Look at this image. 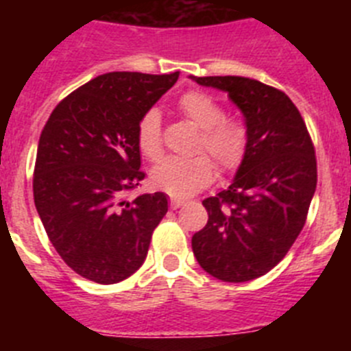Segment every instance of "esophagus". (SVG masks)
Wrapping results in <instances>:
<instances>
[{"label": "esophagus", "instance_id": "1", "mask_svg": "<svg viewBox=\"0 0 351 351\" xmlns=\"http://www.w3.org/2000/svg\"><path fill=\"white\" fill-rule=\"evenodd\" d=\"M181 206H184V200H181V198H170V209H179Z\"/></svg>", "mask_w": 351, "mask_h": 351}]
</instances>
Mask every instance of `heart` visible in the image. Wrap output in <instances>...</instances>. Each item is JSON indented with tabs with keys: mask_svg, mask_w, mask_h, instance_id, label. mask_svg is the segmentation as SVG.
<instances>
[{
	"mask_svg": "<svg viewBox=\"0 0 351 351\" xmlns=\"http://www.w3.org/2000/svg\"><path fill=\"white\" fill-rule=\"evenodd\" d=\"M176 108L191 121L200 135L195 142L191 158H167L151 172V181L158 190L172 197H190L206 188L214 179V160L221 173L235 172L246 160L250 149V128L241 117L225 116L221 105L204 91H188L179 96ZM138 151L154 161L163 153V130L156 110H147L138 119L135 130Z\"/></svg>",
	"mask_w": 351,
	"mask_h": 351,
	"instance_id": "heart-1",
	"label": "heart"
}]
</instances>
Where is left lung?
Listing matches in <instances>:
<instances>
[{"label":"left lung","mask_w":351,"mask_h":351,"mask_svg":"<svg viewBox=\"0 0 351 351\" xmlns=\"http://www.w3.org/2000/svg\"><path fill=\"white\" fill-rule=\"evenodd\" d=\"M193 79L228 93L250 128V149L234 182L202 202L209 219L191 239L193 255L221 281L256 280L285 258L306 225L316 190L315 145L281 89L247 77Z\"/></svg>","instance_id":"obj_1"}]
</instances>
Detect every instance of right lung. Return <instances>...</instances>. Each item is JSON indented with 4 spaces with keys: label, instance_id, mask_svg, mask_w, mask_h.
<instances>
[{
    "label": "right lung",
    "instance_id": "1",
    "mask_svg": "<svg viewBox=\"0 0 351 351\" xmlns=\"http://www.w3.org/2000/svg\"><path fill=\"white\" fill-rule=\"evenodd\" d=\"M178 79L179 71L98 75L56 105L43 126L35 206L52 246L86 280L114 285L138 271L169 210L165 193H128L145 178L138 119Z\"/></svg>",
    "mask_w": 351,
    "mask_h": 351
}]
</instances>
